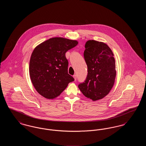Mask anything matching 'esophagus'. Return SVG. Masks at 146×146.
Masks as SVG:
<instances>
[{"instance_id": "esophagus-1", "label": "esophagus", "mask_w": 146, "mask_h": 146, "mask_svg": "<svg viewBox=\"0 0 146 146\" xmlns=\"http://www.w3.org/2000/svg\"><path fill=\"white\" fill-rule=\"evenodd\" d=\"M73 78H74V80H76V74H74V76H73Z\"/></svg>"}]
</instances>
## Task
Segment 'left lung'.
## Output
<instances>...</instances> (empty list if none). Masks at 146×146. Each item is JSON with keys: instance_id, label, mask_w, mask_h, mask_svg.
<instances>
[{"instance_id": "8db88e82", "label": "left lung", "mask_w": 146, "mask_h": 146, "mask_svg": "<svg viewBox=\"0 0 146 146\" xmlns=\"http://www.w3.org/2000/svg\"><path fill=\"white\" fill-rule=\"evenodd\" d=\"M84 52L88 75L78 88L85 97L93 101L101 100L111 90L116 77L115 61L110 48L104 42L89 40Z\"/></svg>"}]
</instances>
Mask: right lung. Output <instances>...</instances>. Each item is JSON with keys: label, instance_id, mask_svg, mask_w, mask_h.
Masks as SVG:
<instances>
[{"label": "right lung", "instance_id": "obj_1", "mask_svg": "<svg viewBox=\"0 0 146 146\" xmlns=\"http://www.w3.org/2000/svg\"><path fill=\"white\" fill-rule=\"evenodd\" d=\"M76 40L61 37L50 38L37 45L29 61V76L36 91L47 99H54L74 80L68 73L66 52L78 45Z\"/></svg>", "mask_w": 146, "mask_h": 146}]
</instances>
